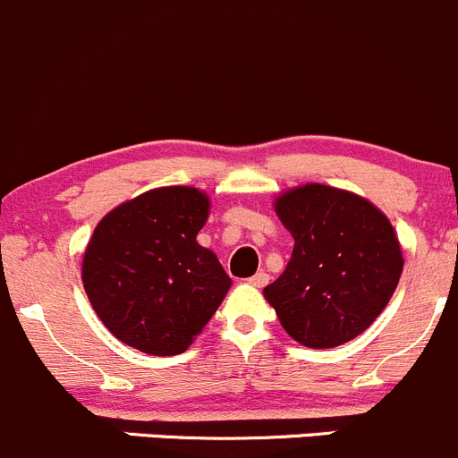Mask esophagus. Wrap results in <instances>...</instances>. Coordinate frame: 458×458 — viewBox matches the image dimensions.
<instances>
[{"instance_id":"esophagus-1","label":"esophagus","mask_w":458,"mask_h":458,"mask_svg":"<svg viewBox=\"0 0 458 458\" xmlns=\"http://www.w3.org/2000/svg\"><path fill=\"white\" fill-rule=\"evenodd\" d=\"M248 284H250V286H255V288H261V286H266V284H268V275H266L264 270H261V273L252 275V277L248 279Z\"/></svg>"}]
</instances>
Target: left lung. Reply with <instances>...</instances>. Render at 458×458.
<instances>
[{
	"label": "left lung",
	"mask_w": 458,
	"mask_h": 458,
	"mask_svg": "<svg viewBox=\"0 0 458 458\" xmlns=\"http://www.w3.org/2000/svg\"><path fill=\"white\" fill-rule=\"evenodd\" d=\"M295 246L264 288L284 331L309 349L340 347L371 327L403 275L394 225L369 199L306 183L275 199Z\"/></svg>",
	"instance_id": "left-lung-1"
}]
</instances>
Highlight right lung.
I'll use <instances>...</instances> for the list:
<instances>
[{
    "mask_svg": "<svg viewBox=\"0 0 458 458\" xmlns=\"http://www.w3.org/2000/svg\"><path fill=\"white\" fill-rule=\"evenodd\" d=\"M208 215L206 192L167 185L102 216L84 250L82 284L118 340L152 356H176L210 322L233 279L197 242Z\"/></svg>",
    "mask_w": 458,
    "mask_h": 458,
    "instance_id": "add662e5",
    "label": "right lung"
}]
</instances>
